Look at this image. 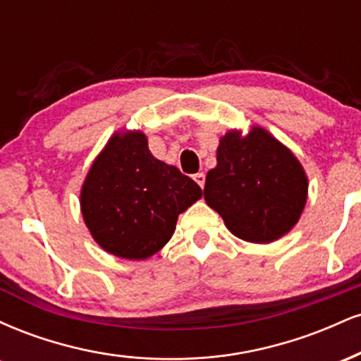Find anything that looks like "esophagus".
Segmentation results:
<instances>
[{
    "label": "esophagus",
    "instance_id": "esophagus-1",
    "mask_svg": "<svg viewBox=\"0 0 361 361\" xmlns=\"http://www.w3.org/2000/svg\"><path fill=\"white\" fill-rule=\"evenodd\" d=\"M193 180L197 181V185L200 186V188H204V186H205V175H204V173H197V175H193Z\"/></svg>",
    "mask_w": 361,
    "mask_h": 361
}]
</instances>
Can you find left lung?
Masks as SVG:
<instances>
[{"label":"left lung","instance_id":"left-lung-1","mask_svg":"<svg viewBox=\"0 0 361 361\" xmlns=\"http://www.w3.org/2000/svg\"><path fill=\"white\" fill-rule=\"evenodd\" d=\"M204 197L234 235L264 244L299 221L307 176L297 157L267 130L255 127L246 137L233 130L221 139Z\"/></svg>","mask_w":361,"mask_h":361}]
</instances>
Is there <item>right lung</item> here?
<instances>
[{"label":"right lung","instance_id":"add662e5","mask_svg":"<svg viewBox=\"0 0 361 361\" xmlns=\"http://www.w3.org/2000/svg\"><path fill=\"white\" fill-rule=\"evenodd\" d=\"M200 197L192 178L149 152L146 135L115 134L86 176L81 212L103 250L146 259L171 239L178 215Z\"/></svg>","mask_w":361,"mask_h":361}]
</instances>
